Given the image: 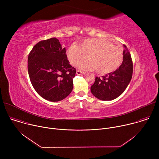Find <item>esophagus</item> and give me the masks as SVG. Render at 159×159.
<instances>
[{
  "instance_id": "34e87169",
  "label": "esophagus",
  "mask_w": 159,
  "mask_h": 159,
  "mask_svg": "<svg viewBox=\"0 0 159 159\" xmlns=\"http://www.w3.org/2000/svg\"><path fill=\"white\" fill-rule=\"evenodd\" d=\"M76 74H77V75H85V72H81V71H80V70H77V72H76Z\"/></svg>"
}]
</instances>
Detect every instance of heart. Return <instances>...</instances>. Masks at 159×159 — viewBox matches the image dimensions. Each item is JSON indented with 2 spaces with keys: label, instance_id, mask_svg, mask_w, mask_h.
<instances>
[{
  "label": "heart",
  "instance_id": "obj_1",
  "mask_svg": "<svg viewBox=\"0 0 159 159\" xmlns=\"http://www.w3.org/2000/svg\"><path fill=\"white\" fill-rule=\"evenodd\" d=\"M66 55L73 66L79 65L89 55L90 60L82 63L81 69L85 70L96 69L102 75L116 70L123 60L122 50L102 38L85 39L80 44V48L73 44L68 49Z\"/></svg>",
  "mask_w": 159,
  "mask_h": 159
}]
</instances>
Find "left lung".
Instances as JSON below:
<instances>
[{"label":"left lung","instance_id":"obj_1","mask_svg":"<svg viewBox=\"0 0 159 159\" xmlns=\"http://www.w3.org/2000/svg\"><path fill=\"white\" fill-rule=\"evenodd\" d=\"M123 61L115 72L102 77H96L90 91L98 99L111 101L119 97L130 82L133 74V62L130 53L124 45Z\"/></svg>","mask_w":159,"mask_h":159}]
</instances>
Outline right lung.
Returning <instances> with one entry per match:
<instances>
[{"mask_svg":"<svg viewBox=\"0 0 159 159\" xmlns=\"http://www.w3.org/2000/svg\"><path fill=\"white\" fill-rule=\"evenodd\" d=\"M28 63L31 82L43 98L57 102L71 93L76 69L70 65L65 48L58 39L38 42L29 54Z\"/></svg>","mask_w":159,"mask_h":159,"instance_id":"add662e5","label":"right lung"}]
</instances>
